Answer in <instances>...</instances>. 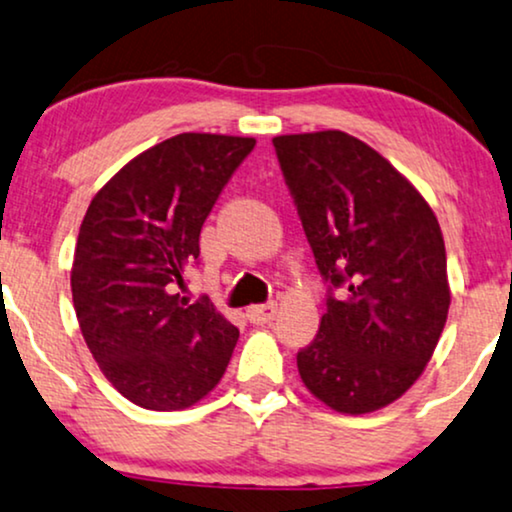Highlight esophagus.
Listing matches in <instances>:
<instances>
[{
    "label": "esophagus",
    "instance_id": "esophagus-1",
    "mask_svg": "<svg viewBox=\"0 0 512 512\" xmlns=\"http://www.w3.org/2000/svg\"><path fill=\"white\" fill-rule=\"evenodd\" d=\"M276 312H278V304L276 302L257 304V307H250L248 309V319H250V323H257V326H262V323L274 321L276 319Z\"/></svg>",
    "mask_w": 512,
    "mask_h": 512
}]
</instances>
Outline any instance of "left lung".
<instances>
[{"label":"left lung","mask_w":512,"mask_h":512,"mask_svg":"<svg viewBox=\"0 0 512 512\" xmlns=\"http://www.w3.org/2000/svg\"><path fill=\"white\" fill-rule=\"evenodd\" d=\"M328 295L297 371L338 413H371L423 375L449 314L442 229L428 200L378 151L340 129L274 137Z\"/></svg>","instance_id":"obj_1"}]
</instances>
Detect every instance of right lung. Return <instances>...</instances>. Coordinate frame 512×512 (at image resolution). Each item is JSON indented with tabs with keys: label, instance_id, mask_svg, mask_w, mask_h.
Here are the masks:
<instances>
[{
	"label": "right lung",
	"instance_id": "1",
	"mask_svg": "<svg viewBox=\"0 0 512 512\" xmlns=\"http://www.w3.org/2000/svg\"><path fill=\"white\" fill-rule=\"evenodd\" d=\"M252 148V137L205 132L160 141L113 174L82 219L70 271L82 338L108 383L141 409H189L229 366L238 328L174 288Z\"/></svg>",
	"mask_w": 512,
	"mask_h": 512
}]
</instances>
